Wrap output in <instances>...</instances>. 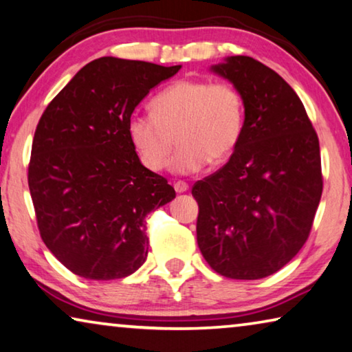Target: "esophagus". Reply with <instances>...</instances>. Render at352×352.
<instances>
[{
    "label": "esophagus",
    "instance_id": "1",
    "mask_svg": "<svg viewBox=\"0 0 352 352\" xmlns=\"http://www.w3.org/2000/svg\"><path fill=\"white\" fill-rule=\"evenodd\" d=\"M174 188H175L177 192H186L188 190H190V186H188V183H186V182H182V180L175 182Z\"/></svg>",
    "mask_w": 352,
    "mask_h": 352
}]
</instances>
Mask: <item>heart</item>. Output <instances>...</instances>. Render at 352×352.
Segmentation results:
<instances>
[{
	"instance_id": "1",
	"label": "heart",
	"mask_w": 352,
	"mask_h": 352,
	"mask_svg": "<svg viewBox=\"0 0 352 352\" xmlns=\"http://www.w3.org/2000/svg\"><path fill=\"white\" fill-rule=\"evenodd\" d=\"M151 113H133L128 134L142 164L150 170L170 161L177 174H196L210 161L221 164L237 148L245 131V99L229 82L185 78L151 99Z\"/></svg>"
}]
</instances>
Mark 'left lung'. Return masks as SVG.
I'll list each match as a JSON object with an SVG mask.
<instances>
[{"instance_id":"1","label":"left lung","mask_w":352,"mask_h":352,"mask_svg":"<svg viewBox=\"0 0 352 352\" xmlns=\"http://www.w3.org/2000/svg\"><path fill=\"white\" fill-rule=\"evenodd\" d=\"M245 99L243 138L230 160L192 186L197 245L217 274L259 280L307 242L322 194L321 151L285 78L251 56L212 66Z\"/></svg>"}]
</instances>
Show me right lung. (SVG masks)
<instances>
[{
	"mask_svg": "<svg viewBox=\"0 0 352 352\" xmlns=\"http://www.w3.org/2000/svg\"><path fill=\"white\" fill-rule=\"evenodd\" d=\"M180 67L102 56L83 66L42 113L28 186L42 240L72 274L117 280L145 262V217L175 190L142 166L128 122L151 88Z\"/></svg>",
	"mask_w": 352,
	"mask_h": 352,
	"instance_id": "obj_1",
	"label": "right lung"
}]
</instances>
